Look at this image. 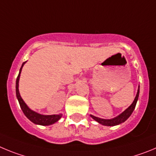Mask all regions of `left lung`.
Returning a JSON list of instances; mask_svg holds the SVG:
<instances>
[{
	"instance_id": "1",
	"label": "left lung",
	"mask_w": 156,
	"mask_h": 156,
	"mask_svg": "<svg viewBox=\"0 0 156 156\" xmlns=\"http://www.w3.org/2000/svg\"><path fill=\"white\" fill-rule=\"evenodd\" d=\"M139 91H140V86L138 85L137 92V94H136L135 98H134V101H133V102L131 103V105H130L128 108H127V109L123 112V113H121L120 115H118V116L114 117V118L102 119V118H99V117H97V116H93V115H90V116L93 119V120H95V121H97L98 123L102 124V125L110 126V127L119 125V124H120V123L125 122L126 120L130 117L131 113H132L133 111H134V108H135L136 106V104H137V99H138V96H139Z\"/></svg>"
}]
</instances>
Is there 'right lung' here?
I'll use <instances>...</instances> for the list:
<instances>
[{"mask_svg":"<svg viewBox=\"0 0 156 156\" xmlns=\"http://www.w3.org/2000/svg\"><path fill=\"white\" fill-rule=\"evenodd\" d=\"M26 62H24L22 64V67H21L20 70H19V74L18 75V78L16 79V85H15V88H16V96L18 101L19 102L20 107L22 109V112L24 114L26 115V116L29 119L30 121L34 123L35 124H38V125H43V126H48L54 124V123L58 121L62 117V114H54V115H43L40 114L39 113H36V111H33V109H31L29 106L26 105V103L24 102L22 98L21 97L20 93H19V79H20V74L22 72V68H23L24 64H26Z\"/></svg>","mask_w":156,"mask_h":156,"instance_id":"add662e5","label":"right lung"}]
</instances>
